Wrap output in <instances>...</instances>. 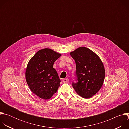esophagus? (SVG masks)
<instances>
[{
    "label": "esophagus",
    "mask_w": 129,
    "mask_h": 129,
    "mask_svg": "<svg viewBox=\"0 0 129 129\" xmlns=\"http://www.w3.org/2000/svg\"><path fill=\"white\" fill-rule=\"evenodd\" d=\"M68 81H69V80H68L67 78L64 79L63 80V82L64 83H67V82H68Z\"/></svg>",
    "instance_id": "esophagus-1"
}]
</instances>
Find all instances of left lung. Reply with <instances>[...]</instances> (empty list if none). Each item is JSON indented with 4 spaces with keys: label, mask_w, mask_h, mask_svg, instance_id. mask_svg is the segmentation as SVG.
Masks as SVG:
<instances>
[{
    "label": "left lung",
    "mask_w": 129,
    "mask_h": 129,
    "mask_svg": "<svg viewBox=\"0 0 129 129\" xmlns=\"http://www.w3.org/2000/svg\"><path fill=\"white\" fill-rule=\"evenodd\" d=\"M76 65L78 82L72 84L73 89L81 97L89 99L101 88L105 79L103 63L98 55L91 49L81 47L70 53Z\"/></svg>",
    "instance_id": "obj_1"
}]
</instances>
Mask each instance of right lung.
I'll list each match as a JSON object with an SVG mask.
<instances>
[{"label": "right lung", "instance_id": "add662e5", "mask_svg": "<svg viewBox=\"0 0 129 129\" xmlns=\"http://www.w3.org/2000/svg\"><path fill=\"white\" fill-rule=\"evenodd\" d=\"M61 56L49 48L37 52L29 60L25 71L27 84L33 93L47 100L57 92L61 80L53 65Z\"/></svg>", "mask_w": 129, "mask_h": 129}]
</instances>
